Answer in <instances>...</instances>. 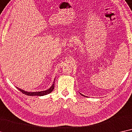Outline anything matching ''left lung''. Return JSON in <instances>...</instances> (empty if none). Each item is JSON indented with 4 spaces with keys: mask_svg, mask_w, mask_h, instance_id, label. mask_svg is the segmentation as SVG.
I'll use <instances>...</instances> for the list:
<instances>
[{
    "mask_svg": "<svg viewBox=\"0 0 132 132\" xmlns=\"http://www.w3.org/2000/svg\"><path fill=\"white\" fill-rule=\"evenodd\" d=\"M81 94V95H82V96H84V95H82V94Z\"/></svg>",
    "mask_w": 132,
    "mask_h": 132,
    "instance_id": "1",
    "label": "left lung"
}]
</instances>
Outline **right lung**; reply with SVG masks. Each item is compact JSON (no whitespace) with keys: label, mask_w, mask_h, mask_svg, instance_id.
Listing matches in <instances>:
<instances>
[{"label":"right lung","mask_w":132,"mask_h":132,"mask_svg":"<svg viewBox=\"0 0 132 132\" xmlns=\"http://www.w3.org/2000/svg\"><path fill=\"white\" fill-rule=\"evenodd\" d=\"M54 82L52 84V86L50 87V89H48V90H46L45 91H41V92H26V91H24L23 90H22L21 89H19L18 87H16L17 89H19L20 92H22L23 94H25L26 95L28 96H43V95H46L50 94L51 92H52V90H54Z\"/></svg>","instance_id":"right-lung-1"}]
</instances>
